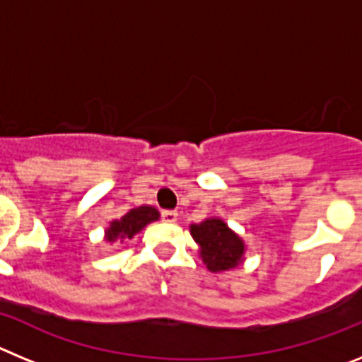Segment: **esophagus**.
<instances>
[{
    "label": "esophagus",
    "mask_w": 362,
    "mask_h": 362,
    "mask_svg": "<svg viewBox=\"0 0 362 362\" xmlns=\"http://www.w3.org/2000/svg\"><path fill=\"white\" fill-rule=\"evenodd\" d=\"M177 216L179 214L175 212V210H165V212L161 214V217L165 223H175V221H177Z\"/></svg>",
    "instance_id": "esophagus-1"
}]
</instances>
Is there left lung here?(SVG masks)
Instances as JSON below:
<instances>
[{
  "label": "left lung",
  "instance_id": "obj_1",
  "mask_svg": "<svg viewBox=\"0 0 362 362\" xmlns=\"http://www.w3.org/2000/svg\"><path fill=\"white\" fill-rule=\"evenodd\" d=\"M190 233L199 245V255L210 272L230 270L243 261L245 243L223 219L212 217L199 225H190Z\"/></svg>",
  "mask_w": 362,
  "mask_h": 362
}]
</instances>
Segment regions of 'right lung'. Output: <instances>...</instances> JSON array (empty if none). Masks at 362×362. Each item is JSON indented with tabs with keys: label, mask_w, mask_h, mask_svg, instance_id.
<instances>
[{
	"label": "right lung",
	"mask_w": 362,
	"mask_h": 362,
	"mask_svg": "<svg viewBox=\"0 0 362 362\" xmlns=\"http://www.w3.org/2000/svg\"><path fill=\"white\" fill-rule=\"evenodd\" d=\"M159 219V212L153 206H139L124 214L121 219H114L105 232V239L114 243L116 239H132L148 223Z\"/></svg>",
	"instance_id": "add662e5"
}]
</instances>
